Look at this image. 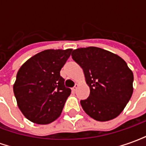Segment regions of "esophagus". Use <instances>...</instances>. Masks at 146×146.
<instances>
[{
  "label": "esophagus",
  "instance_id": "34e87169",
  "mask_svg": "<svg viewBox=\"0 0 146 146\" xmlns=\"http://www.w3.org/2000/svg\"><path fill=\"white\" fill-rule=\"evenodd\" d=\"M78 87H79V84H76V85L73 87V88H72V90H73V92H76V90H77V88H78Z\"/></svg>",
  "mask_w": 146,
  "mask_h": 146
}]
</instances>
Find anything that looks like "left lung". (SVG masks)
I'll list each match as a JSON object with an SVG mask.
<instances>
[{
	"label": "left lung",
	"instance_id": "left-lung-1",
	"mask_svg": "<svg viewBox=\"0 0 146 146\" xmlns=\"http://www.w3.org/2000/svg\"><path fill=\"white\" fill-rule=\"evenodd\" d=\"M72 58L81 67L90 95L81 100L83 110L98 121H108L121 113L133 94L134 75L119 55L96 47L73 50Z\"/></svg>",
	"mask_w": 146,
	"mask_h": 146
}]
</instances>
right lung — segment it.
<instances>
[{"instance_id":"1","label":"right lung","mask_w":146,"mask_h":146,"mask_svg":"<svg viewBox=\"0 0 146 146\" xmlns=\"http://www.w3.org/2000/svg\"><path fill=\"white\" fill-rule=\"evenodd\" d=\"M72 50H44L18 71L13 92L19 110L31 122L48 124L61 115L71 90L64 85L60 70Z\"/></svg>"}]
</instances>
